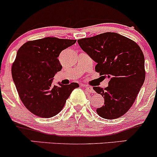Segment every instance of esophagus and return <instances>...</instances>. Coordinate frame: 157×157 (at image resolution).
Returning a JSON list of instances; mask_svg holds the SVG:
<instances>
[{"mask_svg":"<svg viewBox=\"0 0 157 157\" xmlns=\"http://www.w3.org/2000/svg\"><path fill=\"white\" fill-rule=\"evenodd\" d=\"M84 87H85V89H86L87 90H88V92H90V93H94V89L93 88H91V87H90V86H88V85H83Z\"/></svg>","mask_w":157,"mask_h":157,"instance_id":"obj_1","label":"esophagus"}]
</instances>
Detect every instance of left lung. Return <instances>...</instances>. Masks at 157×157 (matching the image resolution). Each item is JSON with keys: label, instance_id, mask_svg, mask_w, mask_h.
<instances>
[{"label": "left lung", "instance_id": "8db88e82", "mask_svg": "<svg viewBox=\"0 0 157 157\" xmlns=\"http://www.w3.org/2000/svg\"><path fill=\"white\" fill-rule=\"evenodd\" d=\"M79 46L97 63L96 72L109 78L104 89L94 87L104 97V105L97 109L101 117L113 119L132 107L145 79L144 56L135 41L115 32L78 40Z\"/></svg>", "mask_w": 157, "mask_h": 157}]
</instances>
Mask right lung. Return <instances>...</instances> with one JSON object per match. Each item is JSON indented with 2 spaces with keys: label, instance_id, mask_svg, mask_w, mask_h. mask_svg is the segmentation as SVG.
Returning a JSON list of instances; mask_svg holds the SVG:
<instances>
[{
  "label": "right lung",
  "instance_id": "obj_1",
  "mask_svg": "<svg viewBox=\"0 0 157 157\" xmlns=\"http://www.w3.org/2000/svg\"><path fill=\"white\" fill-rule=\"evenodd\" d=\"M76 40L47 37L27 41L18 50L12 66V77L21 101L39 117L59 113L78 83L54 85L55 74L62 69L58 56Z\"/></svg>",
  "mask_w": 157,
  "mask_h": 157
}]
</instances>
